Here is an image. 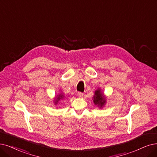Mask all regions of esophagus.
<instances>
[{
	"label": "esophagus",
	"instance_id": "obj_1",
	"mask_svg": "<svg viewBox=\"0 0 157 157\" xmlns=\"http://www.w3.org/2000/svg\"><path fill=\"white\" fill-rule=\"evenodd\" d=\"M83 95H84L83 93H81V92H78V97H83Z\"/></svg>",
	"mask_w": 157,
	"mask_h": 157
}]
</instances>
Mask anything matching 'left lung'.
Listing matches in <instances>:
<instances>
[{"mask_svg": "<svg viewBox=\"0 0 157 157\" xmlns=\"http://www.w3.org/2000/svg\"><path fill=\"white\" fill-rule=\"evenodd\" d=\"M93 99L94 104L97 105L100 108H102L106 102L105 97L99 88L95 91V95H94Z\"/></svg>", "mask_w": 157, "mask_h": 157, "instance_id": "obj_1", "label": "left lung"}]
</instances>
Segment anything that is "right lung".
<instances>
[{"mask_svg": "<svg viewBox=\"0 0 157 157\" xmlns=\"http://www.w3.org/2000/svg\"><path fill=\"white\" fill-rule=\"evenodd\" d=\"M63 98H64V95H62V93L59 94V95L57 97H56V98H55V102H54L55 104H57L58 103V102L59 101V100H60V99H62Z\"/></svg>", "mask_w": 157, "mask_h": 157, "instance_id": "1", "label": "right lung"}]
</instances>
